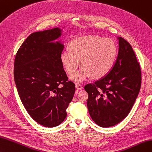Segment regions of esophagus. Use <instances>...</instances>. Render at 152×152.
<instances>
[{
	"instance_id": "obj_1",
	"label": "esophagus",
	"mask_w": 152,
	"mask_h": 152,
	"mask_svg": "<svg viewBox=\"0 0 152 152\" xmlns=\"http://www.w3.org/2000/svg\"><path fill=\"white\" fill-rule=\"evenodd\" d=\"M76 89H77V90H82V89H83V88L82 85L79 84V83H76Z\"/></svg>"
}]
</instances>
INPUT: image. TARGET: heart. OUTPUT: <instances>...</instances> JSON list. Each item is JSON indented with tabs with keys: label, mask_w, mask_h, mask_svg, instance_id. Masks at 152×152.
<instances>
[{
	"label": "heart",
	"mask_w": 152,
	"mask_h": 152,
	"mask_svg": "<svg viewBox=\"0 0 152 152\" xmlns=\"http://www.w3.org/2000/svg\"><path fill=\"white\" fill-rule=\"evenodd\" d=\"M70 50L61 52L60 59L65 71L72 75L80 65L83 67L71 76L74 82L81 83L92 76L100 78L110 71L117 55V47L111 39L89 35L74 39Z\"/></svg>",
	"instance_id": "b5f03b06"
}]
</instances>
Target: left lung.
<instances>
[{"label":"left lung","instance_id":"left-lung-1","mask_svg":"<svg viewBox=\"0 0 152 152\" xmlns=\"http://www.w3.org/2000/svg\"><path fill=\"white\" fill-rule=\"evenodd\" d=\"M118 53L110 71L84 87L89 96L87 108L93 121L102 128L124 120L132 109L141 86V69L132 46L121 37Z\"/></svg>","mask_w":152,"mask_h":152}]
</instances>
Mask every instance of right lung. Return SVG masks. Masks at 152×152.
I'll list each match as a JSON object with an SVG mask.
<instances>
[{
  "label": "right lung",
  "mask_w": 152,
  "mask_h": 152,
  "mask_svg": "<svg viewBox=\"0 0 152 152\" xmlns=\"http://www.w3.org/2000/svg\"><path fill=\"white\" fill-rule=\"evenodd\" d=\"M61 29L36 31L21 45L14 61V80L20 100L28 114L47 128L59 125L75 93L68 80L60 56L64 45L53 43Z\"/></svg>",
  "instance_id": "add662e5"
}]
</instances>
